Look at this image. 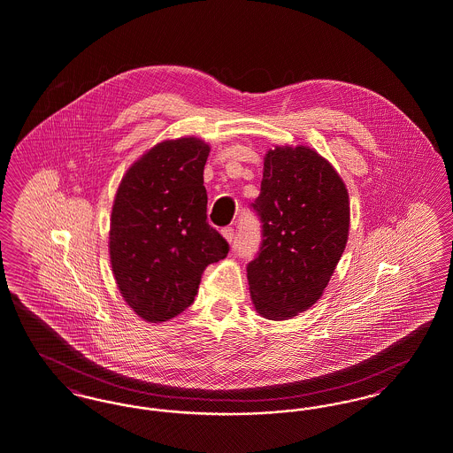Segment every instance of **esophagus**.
<instances>
[{
    "mask_svg": "<svg viewBox=\"0 0 453 453\" xmlns=\"http://www.w3.org/2000/svg\"><path fill=\"white\" fill-rule=\"evenodd\" d=\"M222 235H224L231 244L234 242V229H233V227H224V229H222Z\"/></svg>",
    "mask_w": 453,
    "mask_h": 453,
    "instance_id": "obj_1",
    "label": "esophagus"
}]
</instances>
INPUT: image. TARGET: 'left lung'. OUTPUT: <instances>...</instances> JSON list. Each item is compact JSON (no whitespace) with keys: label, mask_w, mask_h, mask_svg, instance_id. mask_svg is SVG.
I'll return each mask as SVG.
<instances>
[{"label":"left lung","mask_w":453,"mask_h":453,"mask_svg":"<svg viewBox=\"0 0 453 453\" xmlns=\"http://www.w3.org/2000/svg\"><path fill=\"white\" fill-rule=\"evenodd\" d=\"M251 209L261 220V246L248 263L254 307L268 320H287L322 296L344 253L349 194L317 151L276 146Z\"/></svg>","instance_id":"1"}]
</instances>
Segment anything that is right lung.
<instances>
[{"mask_svg": "<svg viewBox=\"0 0 453 453\" xmlns=\"http://www.w3.org/2000/svg\"><path fill=\"white\" fill-rule=\"evenodd\" d=\"M197 138L163 142L134 163L118 188L109 231L111 266L127 305L166 322L194 303L203 270L229 253L207 220Z\"/></svg>", "mask_w": 453, "mask_h": 453, "instance_id": "add662e5", "label": "right lung"}]
</instances>
